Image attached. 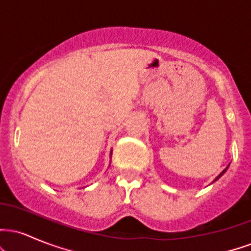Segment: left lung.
I'll return each instance as SVG.
<instances>
[{
	"label": "left lung",
	"instance_id": "1",
	"mask_svg": "<svg viewBox=\"0 0 251 251\" xmlns=\"http://www.w3.org/2000/svg\"><path fill=\"white\" fill-rule=\"evenodd\" d=\"M227 168H229V165H227V166H226V169H224V170H223V171H222V172H221V174H220V175H218V176H217V177H216V178H215V179H214V181H212V183H215V181H216V180H218V179H220V178L222 177V176H223L224 174H226V170H227Z\"/></svg>",
	"mask_w": 251,
	"mask_h": 251
}]
</instances>
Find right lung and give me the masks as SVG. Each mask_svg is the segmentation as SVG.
Instances as JSON below:
<instances>
[{"label":"right lung","mask_w":251,"mask_h":251,"mask_svg":"<svg viewBox=\"0 0 251 251\" xmlns=\"http://www.w3.org/2000/svg\"><path fill=\"white\" fill-rule=\"evenodd\" d=\"M111 154H112V150H111Z\"/></svg>","instance_id":"obj_1"}]
</instances>
